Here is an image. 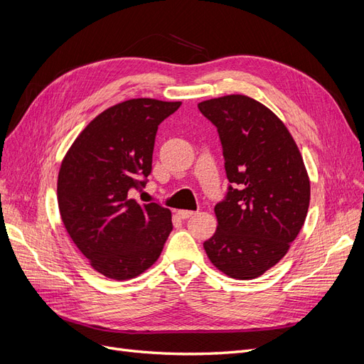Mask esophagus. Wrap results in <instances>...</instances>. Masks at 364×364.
Returning <instances> with one entry per match:
<instances>
[{
	"mask_svg": "<svg viewBox=\"0 0 364 364\" xmlns=\"http://www.w3.org/2000/svg\"><path fill=\"white\" fill-rule=\"evenodd\" d=\"M177 215H178L181 219H189V218L195 216V212H192V210H178Z\"/></svg>",
	"mask_w": 364,
	"mask_h": 364,
	"instance_id": "obj_1",
	"label": "esophagus"
}]
</instances>
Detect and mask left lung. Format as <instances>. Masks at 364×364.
<instances>
[{
  "mask_svg": "<svg viewBox=\"0 0 364 364\" xmlns=\"http://www.w3.org/2000/svg\"><path fill=\"white\" fill-rule=\"evenodd\" d=\"M198 109L218 128L230 181L204 250L225 275L257 278L283 259L306 222L307 169L286 125L262 102L227 95Z\"/></svg>",
  "mask_w": 364,
  "mask_h": 364,
  "instance_id": "left-lung-1",
  "label": "left lung"
}]
</instances>
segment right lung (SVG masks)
Here are the masks:
<instances>
[{
  "label": "right lung",
  "mask_w": 364,
  "mask_h": 364,
  "mask_svg": "<svg viewBox=\"0 0 364 364\" xmlns=\"http://www.w3.org/2000/svg\"><path fill=\"white\" fill-rule=\"evenodd\" d=\"M177 102L128 100L89 122L58 171L63 225L97 272L130 279L151 267L172 231L171 210L140 204L132 191L146 184L159 125Z\"/></svg>",
  "instance_id": "1"
}]
</instances>
